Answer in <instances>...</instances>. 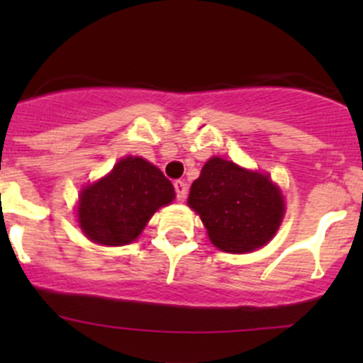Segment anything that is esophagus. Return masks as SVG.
Masks as SVG:
<instances>
[{
	"instance_id": "esophagus-1",
	"label": "esophagus",
	"mask_w": 363,
	"mask_h": 363,
	"mask_svg": "<svg viewBox=\"0 0 363 363\" xmlns=\"http://www.w3.org/2000/svg\"><path fill=\"white\" fill-rule=\"evenodd\" d=\"M174 188H175V195H177V200H184L186 195H188V184L184 181H175L174 182Z\"/></svg>"
}]
</instances>
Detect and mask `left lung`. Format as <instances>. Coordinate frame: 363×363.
<instances>
[{
    "label": "left lung",
    "mask_w": 363,
    "mask_h": 363,
    "mask_svg": "<svg viewBox=\"0 0 363 363\" xmlns=\"http://www.w3.org/2000/svg\"><path fill=\"white\" fill-rule=\"evenodd\" d=\"M188 205L200 216L211 242L226 252L265 246L284 216L283 193L269 174L218 156L203 164L189 189Z\"/></svg>",
    "instance_id": "8db88e82"
}]
</instances>
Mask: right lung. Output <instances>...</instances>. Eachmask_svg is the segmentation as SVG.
Wrapping results in <instances>:
<instances>
[{"instance_id":"add662e5","label":"right lung","mask_w":363,"mask_h":363,"mask_svg":"<svg viewBox=\"0 0 363 363\" xmlns=\"http://www.w3.org/2000/svg\"><path fill=\"white\" fill-rule=\"evenodd\" d=\"M174 199V186L158 167L140 156H126L111 174L80 191L77 218L93 242L124 246L133 242L152 214Z\"/></svg>"}]
</instances>
